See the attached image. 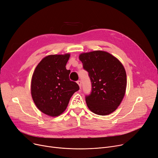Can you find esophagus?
Here are the masks:
<instances>
[{
	"instance_id": "obj_1",
	"label": "esophagus",
	"mask_w": 158,
	"mask_h": 158,
	"mask_svg": "<svg viewBox=\"0 0 158 158\" xmlns=\"http://www.w3.org/2000/svg\"><path fill=\"white\" fill-rule=\"evenodd\" d=\"M77 84L79 85V87H80V88H81V86H82L81 81H77Z\"/></svg>"
}]
</instances>
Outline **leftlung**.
<instances>
[{
    "label": "left lung",
    "instance_id": "left-lung-1",
    "mask_svg": "<svg viewBox=\"0 0 158 158\" xmlns=\"http://www.w3.org/2000/svg\"><path fill=\"white\" fill-rule=\"evenodd\" d=\"M79 59L92 83L90 94L85 96L88 108L100 115L112 113L125 94L127 75L124 67L117 58L103 51L81 53Z\"/></svg>",
    "mask_w": 158,
    "mask_h": 158
}]
</instances>
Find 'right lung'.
Masks as SVG:
<instances>
[{"instance_id":"obj_1","label":"right lung","mask_w":158,"mask_h":158,"mask_svg":"<svg viewBox=\"0 0 158 158\" xmlns=\"http://www.w3.org/2000/svg\"><path fill=\"white\" fill-rule=\"evenodd\" d=\"M70 54L51 55L38 64L33 72L31 93L37 107L52 117L62 114L72 95L79 90V85L70 81V70L66 65Z\"/></svg>"}]
</instances>
